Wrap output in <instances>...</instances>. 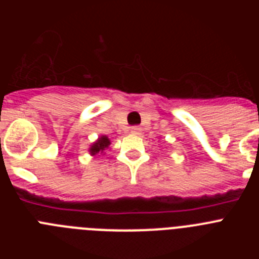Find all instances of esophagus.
Wrapping results in <instances>:
<instances>
[{
    "mask_svg": "<svg viewBox=\"0 0 259 259\" xmlns=\"http://www.w3.org/2000/svg\"><path fill=\"white\" fill-rule=\"evenodd\" d=\"M140 131H141V128L139 127V125H134V127H131V132H132V134L137 135V134H140Z\"/></svg>",
    "mask_w": 259,
    "mask_h": 259,
    "instance_id": "1",
    "label": "esophagus"
}]
</instances>
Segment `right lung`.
<instances>
[{"mask_svg": "<svg viewBox=\"0 0 259 259\" xmlns=\"http://www.w3.org/2000/svg\"><path fill=\"white\" fill-rule=\"evenodd\" d=\"M109 145H110L109 139H107L106 136H102L100 137V139H98L92 146H91L89 152H91V154H97L98 152H104L106 148H109Z\"/></svg>", "mask_w": 259, "mask_h": 259, "instance_id": "add662e5", "label": "right lung"}]
</instances>
